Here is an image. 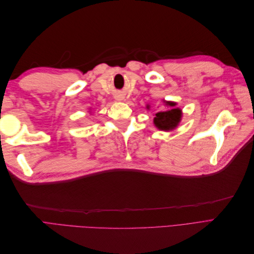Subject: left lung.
<instances>
[{
  "label": "left lung",
  "instance_id": "obj_1",
  "mask_svg": "<svg viewBox=\"0 0 254 254\" xmlns=\"http://www.w3.org/2000/svg\"><path fill=\"white\" fill-rule=\"evenodd\" d=\"M166 105L172 107V108L156 113V118L153 119V123H155L156 127H158L159 129L168 131V130L174 129L179 124L181 110L179 108H175L176 103L166 102Z\"/></svg>",
  "mask_w": 254,
  "mask_h": 254
}]
</instances>
